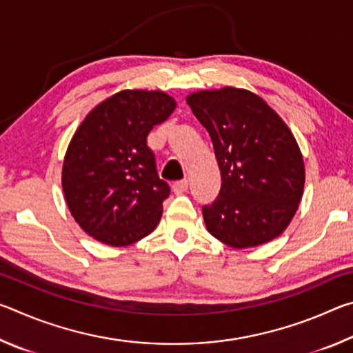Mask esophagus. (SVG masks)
<instances>
[{
    "mask_svg": "<svg viewBox=\"0 0 353 353\" xmlns=\"http://www.w3.org/2000/svg\"><path fill=\"white\" fill-rule=\"evenodd\" d=\"M188 185H190V182L187 181V179H185V181H181V182H176V183H172V191H174L176 194H182V193H185V191L188 190Z\"/></svg>",
    "mask_w": 353,
    "mask_h": 353,
    "instance_id": "obj_1",
    "label": "esophagus"
}]
</instances>
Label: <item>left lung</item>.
I'll use <instances>...</instances> for the list:
<instances>
[{
    "label": "left lung",
    "instance_id": "1",
    "mask_svg": "<svg viewBox=\"0 0 353 353\" xmlns=\"http://www.w3.org/2000/svg\"><path fill=\"white\" fill-rule=\"evenodd\" d=\"M210 135L221 171V190L202 207L207 230L234 249L255 248L288 227L305 183L294 135L259 94L224 87L187 97Z\"/></svg>",
    "mask_w": 353,
    "mask_h": 353
}]
</instances>
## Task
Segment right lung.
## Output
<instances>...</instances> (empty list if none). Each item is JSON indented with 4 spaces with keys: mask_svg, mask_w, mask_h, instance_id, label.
Wrapping results in <instances>:
<instances>
[{
    "mask_svg": "<svg viewBox=\"0 0 353 353\" xmlns=\"http://www.w3.org/2000/svg\"><path fill=\"white\" fill-rule=\"evenodd\" d=\"M174 109V98L162 90H121L77 128L63 159L62 188L71 216L94 240L129 246L157 227L170 187L146 139Z\"/></svg>",
    "mask_w": 353,
    "mask_h": 353,
    "instance_id": "right-lung-1",
    "label": "right lung"
}]
</instances>
